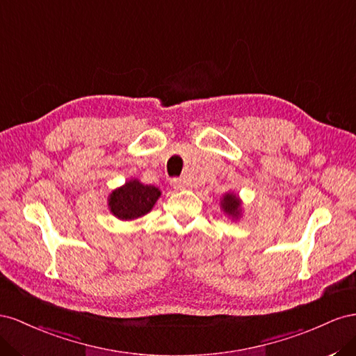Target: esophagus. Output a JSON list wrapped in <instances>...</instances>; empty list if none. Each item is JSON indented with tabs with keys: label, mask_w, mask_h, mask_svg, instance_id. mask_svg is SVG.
I'll return each instance as SVG.
<instances>
[{
	"label": "esophagus",
	"mask_w": 356,
	"mask_h": 356,
	"mask_svg": "<svg viewBox=\"0 0 356 356\" xmlns=\"http://www.w3.org/2000/svg\"><path fill=\"white\" fill-rule=\"evenodd\" d=\"M171 186L175 191H181L186 188V184L181 179H171Z\"/></svg>",
	"instance_id": "obj_1"
}]
</instances>
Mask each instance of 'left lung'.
Wrapping results in <instances>:
<instances>
[{
    "mask_svg": "<svg viewBox=\"0 0 356 356\" xmlns=\"http://www.w3.org/2000/svg\"><path fill=\"white\" fill-rule=\"evenodd\" d=\"M220 206H222V210L225 211L228 216L234 218V219L240 218L241 201L236 194H231V192H228V194L223 195V198L220 201Z\"/></svg>",
    "mask_w": 356,
    "mask_h": 356,
    "instance_id": "8db88e82",
    "label": "left lung"
}]
</instances>
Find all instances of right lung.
<instances>
[{"instance_id":"obj_1","label":"right lung","mask_w":356,"mask_h":356,"mask_svg":"<svg viewBox=\"0 0 356 356\" xmlns=\"http://www.w3.org/2000/svg\"><path fill=\"white\" fill-rule=\"evenodd\" d=\"M159 197L158 188L131 179L108 195V209L120 220H133L149 213Z\"/></svg>"}]
</instances>
